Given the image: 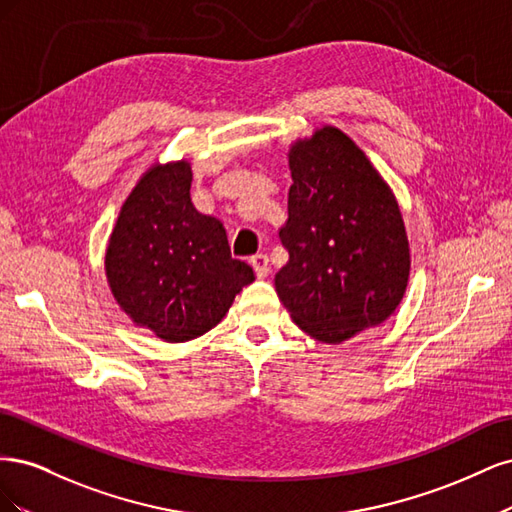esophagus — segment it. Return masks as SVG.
Wrapping results in <instances>:
<instances>
[{
    "mask_svg": "<svg viewBox=\"0 0 512 512\" xmlns=\"http://www.w3.org/2000/svg\"><path fill=\"white\" fill-rule=\"evenodd\" d=\"M252 267H254V271H256V275L260 277H267L269 275V256L267 254H256V256H252Z\"/></svg>",
    "mask_w": 512,
    "mask_h": 512,
    "instance_id": "esophagus-1",
    "label": "esophagus"
}]
</instances>
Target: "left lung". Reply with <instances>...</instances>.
I'll return each mask as SVG.
<instances>
[{
  "mask_svg": "<svg viewBox=\"0 0 512 512\" xmlns=\"http://www.w3.org/2000/svg\"><path fill=\"white\" fill-rule=\"evenodd\" d=\"M288 220L280 228L288 262L277 297L299 329L342 344L378 327L404 299L410 245L395 194L350 136L333 126L294 141Z\"/></svg>",
  "mask_w": 512,
  "mask_h": 512,
  "instance_id": "8db88e82",
  "label": "left lung"
}]
</instances>
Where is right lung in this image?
I'll use <instances>...</instances> for the list:
<instances>
[{
    "label": "right lung",
    "mask_w": 512,
    "mask_h": 512,
    "mask_svg": "<svg viewBox=\"0 0 512 512\" xmlns=\"http://www.w3.org/2000/svg\"><path fill=\"white\" fill-rule=\"evenodd\" d=\"M190 162L153 164L123 203L106 247V280L134 324L168 344L222 322L254 271L230 256L224 224L196 211Z\"/></svg>",
    "instance_id": "obj_1"
}]
</instances>
